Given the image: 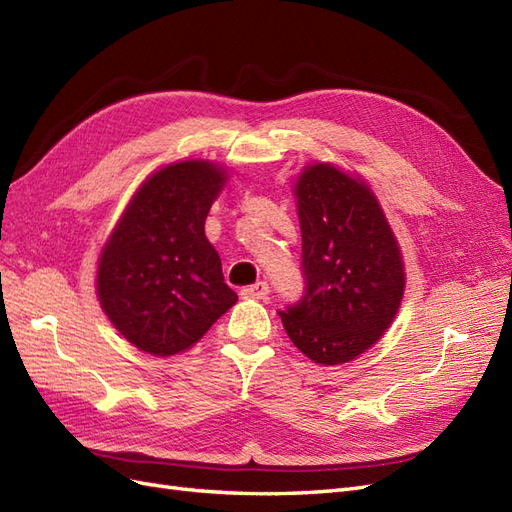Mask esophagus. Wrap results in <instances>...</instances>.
<instances>
[{"instance_id":"34e87169","label":"esophagus","mask_w":512,"mask_h":512,"mask_svg":"<svg viewBox=\"0 0 512 512\" xmlns=\"http://www.w3.org/2000/svg\"><path fill=\"white\" fill-rule=\"evenodd\" d=\"M243 299H267L269 297V284L267 282H256L252 286H245L241 290Z\"/></svg>"}]
</instances>
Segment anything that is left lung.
Listing matches in <instances>:
<instances>
[{"instance_id": "obj_1", "label": "left lung", "mask_w": 512, "mask_h": 512, "mask_svg": "<svg viewBox=\"0 0 512 512\" xmlns=\"http://www.w3.org/2000/svg\"><path fill=\"white\" fill-rule=\"evenodd\" d=\"M305 292L280 318L292 344L320 365L374 346L401 305L404 260L376 196L333 164H312L294 185Z\"/></svg>"}]
</instances>
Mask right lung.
I'll return each instance as SVG.
<instances>
[{"instance_id":"obj_1","label":"right lung","mask_w":512,"mask_h":512,"mask_svg":"<svg viewBox=\"0 0 512 512\" xmlns=\"http://www.w3.org/2000/svg\"><path fill=\"white\" fill-rule=\"evenodd\" d=\"M226 170L205 160L160 168L132 196L102 247L98 299L138 350L170 356L192 348L237 303L205 237Z\"/></svg>"}]
</instances>
